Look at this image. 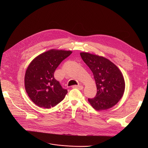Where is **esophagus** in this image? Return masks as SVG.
Returning <instances> with one entry per match:
<instances>
[{"instance_id": "obj_1", "label": "esophagus", "mask_w": 148, "mask_h": 148, "mask_svg": "<svg viewBox=\"0 0 148 148\" xmlns=\"http://www.w3.org/2000/svg\"><path fill=\"white\" fill-rule=\"evenodd\" d=\"M73 88H77V89H78V90H79L83 89V87H82V86H74L73 87Z\"/></svg>"}]
</instances>
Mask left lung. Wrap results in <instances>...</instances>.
<instances>
[{"label": "left lung", "mask_w": 148, "mask_h": 148, "mask_svg": "<svg viewBox=\"0 0 148 148\" xmlns=\"http://www.w3.org/2000/svg\"><path fill=\"white\" fill-rule=\"evenodd\" d=\"M80 56L92 72L97 86L96 96L88 98V102L97 111L112 107L121 99L125 91V80L121 71L103 57L86 52L80 53Z\"/></svg>", "instance_id": "1"}]
</instances>
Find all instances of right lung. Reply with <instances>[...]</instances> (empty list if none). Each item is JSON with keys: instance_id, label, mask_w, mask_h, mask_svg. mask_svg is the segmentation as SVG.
I'll return each instance as SVG.
<instances>
[{"instance_id": "obj_1", "label": "right lung", "mask_w": 148, "mask_h": 148, "mask_svg": "<svg viewBox=\"0 0 148 148\" xmlns=\"http://www.w3.org/2000/svg\"><path fill=\"white\" fill-rule=\"evenodd\" d=\"M71 51L52 49L36 57L28 66L25 77L26 91L39 107L50 108L64 98L67 90L54 78L55 70Z\"/></svg>"}]
</instances>
